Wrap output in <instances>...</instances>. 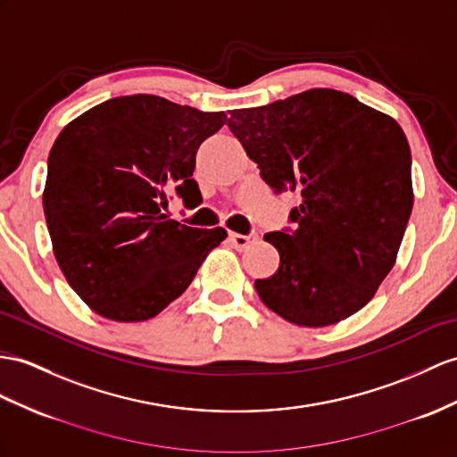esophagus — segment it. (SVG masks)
Instances as JSON below:
<instances>
[{"label": "esophagus", "mask_w": 457, "mask_h": 457, "mask_svg": "<svg viewBox=\"0 0 457 457\" xmlns=\"http://www.w3.org/2000/svg\"><path fill=\"white\" fill-rule=\"evenodd\" d=\"M228 240L235 244L237 250H246L250 244L258 240V235H255V232H250V235H237V232H230Z\"/></svg>", "instance_id": "1"}]
</instances>
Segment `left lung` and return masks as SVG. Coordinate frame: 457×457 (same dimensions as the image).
<instances>
[{
  "mask_svg": "<svg viewBox=\"0 0 457 457\" xmlns=\"http://www.w3.org/2000/svg\"><path fill=\"white\" fill-rule=\"evenodd\" d=\"M227 126L275 194L303 197L295 228L263 237L281 258L253 283L263 304L306 328L359 312L394 267L413 209L403 129L333 88L230 110Z\"/></svg>",
  "mask_w": 457,
  "mask_h": 457,
  "instance_id": "obj_1",
  "label": "left lung"
}]
</instances>
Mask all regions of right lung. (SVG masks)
<instances>
[{"instance_id": "right-lung-1", "label": "right lung", "mask_w": 457, "mask_h": 457, "mask_svg": "<svg viewBox=\"0 0 457 457\" xmlns=\"http://www.w3.org/2000/svg\"><path fill=\"white\" fill-rule=\"evenodd\" d=\"M225 112L162 96H116L65 126L48 157L42 204L54 255L73 291L114 321L157 316L180 296L225 228H194L162 209L202 202L195 153Z\"/></svg>"}]
</instances>
